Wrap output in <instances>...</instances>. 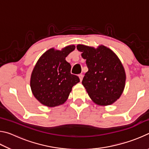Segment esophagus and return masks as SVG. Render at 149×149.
<instances>
[{
	"mask_svg": "<svg viewBox=\"0 0 149 149\" xmlns=\"http://www.w3.org/2000/svg\"><path fill=\"white\" fill-rule=\"evenodd\" d=\"M79 77L80 81H81L82 79H83V77H84V75H83L82 74H79Z\"/></svg>",
	"mask_w": 149,
	"mask_h": 149,
	"instance_id": "34e87169",
	"label": "esophagus"
}]
</instances>
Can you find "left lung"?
<instances>
[{"label": "left lung", "instance_id": "8db88e82", "mask_svg": "<svg viewBox=\"0 0 149 149\" xmlns=\"http://www.w3.org/2000/svg\"><path fill=\"white\" fill-rule=\"evenodd\" d=\"M77 49L86 60L88 72L82 84L95 104L110 105L122 95L126 75L122 62L112 50L104 45L94 47L77 45Z\"/></svg>", "mask_w": 149, "mask_h": 149}]
</instances>
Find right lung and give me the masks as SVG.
<instances>
[{
    "label": "right lung",
    "instance_id": "1",
    "mask_svg": "<svg viewBox=\"0 0 149 149\" xmlns=\"http://www.w3.org/2000/svg\"><path fill=\"white\" fill-rule=\"evenodd\" d=\"M75 48L74 45L61 50L52 48L37 62L31 73L30 87L33 95L42 104L49 107L63 104L73 86L79 82V78L71 74V65L65 60Z\"/></svg>",
    "mask_w": 149,
    "mask_h": 149
}]
</instances>
